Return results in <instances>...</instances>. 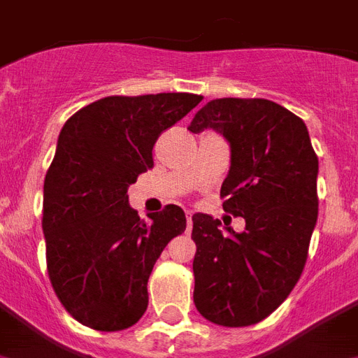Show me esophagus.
Returning <instances> with one entry per match:
<instances>
[{"label":"esophagus","instance_id":"34e87169","mask_svg":"<svg viewBox=\"0 0 358 358\" xmlns=\"http://www.w3.org/2000/svg\"><path fill=\"white\" fill-rule=\"evenodd\" d=\"M193 229V215H191V211H187V231H191Z\"/></svg>","mask_w":358,"mask_h":358}]
</instances>
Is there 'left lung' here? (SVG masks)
<instances>
[{
  "label": "left lung",
  "instance_id": "8db88e82",
  "mask_svg": "<svg viewBox=\"0 0 358 358\" xmlns=\"http://www.w3.org/2000/svg\"><path fill=\"white\" fill-rule=\"evenodd\" d=\"M204 129L228 139L222 208L246 228L222 231L213 217L193 215V300L206 320L245 327L272 315L303 272L318 219V156L303 121L266 99H213L187 127Z\"/></svg>",
  "mask_w": 358,
  "mask_h": 358
}]
</instances>
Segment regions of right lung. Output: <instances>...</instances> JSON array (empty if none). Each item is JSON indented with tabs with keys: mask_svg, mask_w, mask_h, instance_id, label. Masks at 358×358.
Returning <instances> with one entry per match:
<instances>
[{
	"mask_svg": "<svg viewBox=\"0 0 358 358\" xmlns=\"http://www.w3.org/2000/svg\"><path fill=\"white\" fill-rule=\"evenodd\" d=\"M202 95L99 99L66 121L43 182V237L49 280L64 309L86 327L121 331L143 316L147 281L159 254L184 234L185 213L165 206L139 219L130 184L152 169L159 134Z\"/></svg>",
	"mask_w": 358,
	"mask_h": 358,
	"instance_id": "1",
	"label": "right lung"
}]
</instances>
